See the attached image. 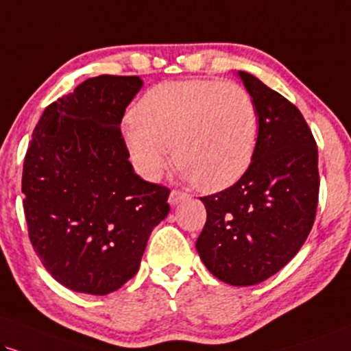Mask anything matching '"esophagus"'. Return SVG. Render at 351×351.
<instances>
[{"label": "esophagus", "instance_id": "esophagus-1", "mask_svg": "<svg viewBox=\"0 0 351 351\" xmlns=\"http://www.w3.org/2000/svg\"><path fill=\"white\" fill-rule=\"evenodd\" d=\"M187 198H189L187 193L179 192V190H172L171 195H169V205L176 206L177 203H180L182 200H187Z\"/></svg>", "mask_w": 351, "mask_h": 351}]
</instances>
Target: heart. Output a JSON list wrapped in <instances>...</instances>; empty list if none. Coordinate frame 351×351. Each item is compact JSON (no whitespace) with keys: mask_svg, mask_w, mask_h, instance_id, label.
Wrapping results in <instances>:
<instances>
[{"mask_svg":"<svg viewBox=\"0 0 351 351\" xmlns=\"http://www.w3.org/2000/svg\"><path fill=\"white\" fill-rule=\"evenodd\" d=\"M258 135L249 90L232 81H169L146 90L125 123L123 141L143 179L158 180L176 161L206 192L234 185L247 172Z\"/></svg>","mask_w":351,"mask_h":351,"instance_id":"1","label":"heart"}]
</instances>
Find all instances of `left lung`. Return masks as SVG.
Returning a JSON list of instances; mask_svg holds the SVG:
<instances>
[{"label":"left lung","instance_id":"left-lung-1","mask_svg":"<svg viewBox=\"0 0 351 351\" xmlns=\"http://www.w3.org/2000/svg\"><path fill=\"white\" fill-rule=\"evenodd\" d=\"M258 112L254 159L231 187L200 197L206 223L195 247L216 278L250 287L270 278L308 239L319 200L317 146L296 106L237 73Z\"/></svg>","mask_w":351,"mask_h":351}]
</instances>
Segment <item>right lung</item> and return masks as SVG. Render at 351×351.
Here are the masks:
<instances>
[{
    "instance_id": "add662e5",
    "label": "right lung",
    "mask_w": 351,
    "mask_h": 351,
    "mask_svg": "<svg viewBox=\"0 0 351 351\" xmlns=\"http://www.w3.org/2000/svg\"><path fill=\"white\" fill-rule=\"evenodd\" d=\"M138 76L89 77L38 120L23 169L29 239L63 287L109 295L133 278L171 190L135 174L120 123Z\"/></svg>"
}]
</instances>
